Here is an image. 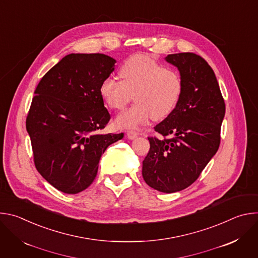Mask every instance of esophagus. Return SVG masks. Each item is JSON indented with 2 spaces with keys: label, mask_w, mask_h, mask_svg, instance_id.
<instances>
[{
  "label": "esophagus",
  "mask_w": 258,
  "mask_h": 258,
  "mask_svg": "<svg viewBox=\"0 0 258 258\" xmlns=\"http://www.w3.org/2000/svg\"><path fill=\"white\" fill-rule=\"evenodd\" d=\"M126 136H127V138H128L130 140H134V139H136V138L139 136V134H138L137 132H135V131H128V132L126 133Z\"/></svg>",
  "instance_id": "34e87169"
}]
</instances>
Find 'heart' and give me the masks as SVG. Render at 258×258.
<instances>
[{"label": "heart", "instance_id": "1", "mask_svg": "<svg viewBox=\"0 0 258 258\" xmlns=\"http://www.w3.org/2000/svg\"><path fill=\"white\" fill-rule=\"evenodd\" d=\"M120 81L104 80L100 95L105 104L113 110L123 109L133 99L136 104L124 110L115 119L121 130H137L153 120L167 117L175 108L182 91L178 73L144 55L128 58L120 67Z\"/></svg>", "mask_w": 258, "mask_h": 258}]
</instances>
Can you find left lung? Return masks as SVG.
Here are the masks:
<instances>
[{"label": "left lung", "mask_w": 258, "mask_h": 258, "mask_svg": "<svg viewBox=\"0 0 258 258\" xmlns=\"http://www.w3.org/2000/svg\"><path fill=\"white\" fill-rule=\"evenodd\" d=\"M165 60L178 69L182 91L173 111L154 127L164 139L148 138L150 150L142 174L151 188L174 193L191 186L217 152L226 105L214 72L202 57L178 53Z\"/></svg>", "instance_id": "obj_1"}]
</instances>
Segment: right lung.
I'll return each mask as SVG.
<instances>
[{"mask_svg": "<svg viewBox=\"0 0 258 258\" xmlns=\"http://www.w3.org/2000/svg\"><path fill=\"white\" fill-rule=\"evenodd\" d=\"M115 59L69 54L42 78L26 117L33 161L57 190L78 194L94 181L102 154L123 134H99L110 120L100 95Z\"/></svg>", "mask_w": 258, "mask_h": 258, "instance_id": "add662e5", "label": "right lung"}]
</instances>
